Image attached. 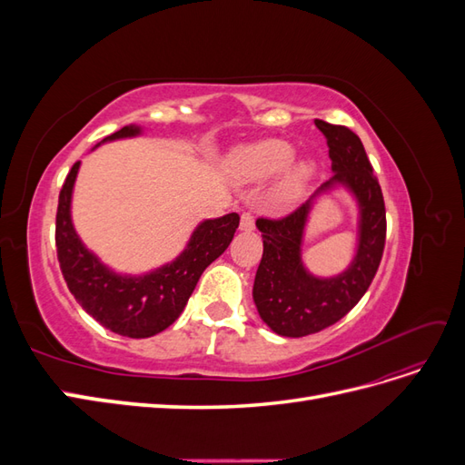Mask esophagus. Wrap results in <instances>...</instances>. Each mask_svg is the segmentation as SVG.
I'll list each match as a JSON object with an SVG mask.
<instances>
[{
    "instance_id": "esophagus-1",
    "label": "esophagus",
    "mask_w": 465,
    "mask_h": 465,
    "mask_svg": "<svg viewBox=\"0 0 465 465\" xmlns=\"http://www.w3.org/2000/svg\"><path fill=\"white\" fill-rule=\"evenodd\" d=\"M256 223H254V215L250 213V211H244L241 215V231H254Z\"/></svg>"
}]
</instances>
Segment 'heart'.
Returning a JSON list of instances; mask_svg holds the SVG:
<instances>
[{
	"label": "heart",
	"mask_w": 465,
	"mask_h": 465,
	"mask_svg": "<svg viewBox=\"0 0 465 465\" xmlns=\"http://www.w3.org/2000/svg\"><path fill=\"white\" fill-rule=\"evenodd\" d=\"M294 147L285 139H263V142L234 149L227 159V173L238 184H258L279 174H285L275 186L272 200L283 207L299 198L312 176L308 161H292Z\"/></svg>",
	"instance_id": "heart-1"
}]
</instances>
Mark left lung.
<instances>
[{
  "label": "left lung",
  "mask_w": 465,
  "mask_h": 465,
  "mask_svg": "<svg viewBox=\"0 0 465 465\" xmlns=\"http://www.w3.org/2000/svg\"><path fill=\"white\" fill-rule=\"evenodd\" d=\"M326 137L333 176L320 192L345 184L361 207L359 250L341 275L318 279L306 273L301 244L311 202L279 219L260 217L263 254L254 281V302L262 320L275 333L304 337L340 322L369 291L386 244V207L378 178L357 134L345 125L314 120Z\"/></svg>",
  "instance_id": "8db88e82"
}]
</instances>
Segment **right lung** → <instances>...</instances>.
Returning <instances> with one entry per match:
<instances>
[{
  "label": "right lung",
  "mask_w": 465,
  "mask_h": 465,
  "mask_svg": "<svg viewBox=\"0 0 465 465\" xmlns=\"http://www.w3.org/2000/svg\"><path fill=\"white\" fill-rule=\"evenodd\" d=\"M137 134L139 128L128 125L103 142ZM79 163L65 176L55 213V252L67 289L83 311L106 330L134 340L157 335L173 326L184 311L205 267L229 248L241 217L229 213L203 221L193 231L188 248L173 263L143 277H122L98 262L81 244L74 229L69 203Z\"/></svg>",
  "instance_id": "right-lung-1"
}]
</instances>
